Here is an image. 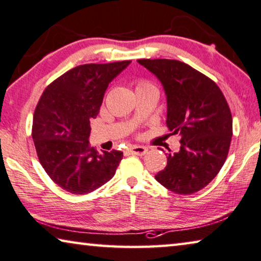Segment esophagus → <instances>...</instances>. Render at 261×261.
I'll return each mask as SVG.
<instances>
[{
  "label": "esophagus",
  "instance_id": "34e87169",
  "mask_svg": "<svg viewBox=\"0 0 261 261\" xmlns=\"http://www.w3.org/2000/svg\"><path fill=\"white\" fill-rule=\"evenodd\" d=\"M148 151V148L146 146H131L126 150V153L129 154H134V155H144L146 154Z\"/></svg>",
  "mask_w": 261,
  "mask_h": 261
}]
</instances>
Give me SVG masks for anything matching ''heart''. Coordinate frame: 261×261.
Segmentation results:
<instances>
[{
  "mask_svg": "<svg viewBox=\"0 0 261 261\" xmlns=\"http://www.w3.org/2000/svg\"><path fill=\"white\" fill-rule=\"evenodd\" d=\"M150 88H155V87H154V85L151 84L150 81L144 80V79H142V80H139V81L137 82V86H136V90L150 89Z\"/></svg>",
  "mask_w": 261,
  "mask_h": 261,
  "instance_id": "obj_1",
  "label": "heart"
}]
</instances>
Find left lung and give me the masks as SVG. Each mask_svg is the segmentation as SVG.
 Wrapping results in <instances>:
<instances>
[{"label": "left lung", "instance_id": "obj_1", "mask_svg": "<svg viewBox=\"0 0 261 261\" xmlns=\"http://www.w3.org/2000/svg\"><path fill=\"white\" fill-rule=\"evenodd\" d=\"M164 86L167 121L179 135V152L166 153L167 165L154 177L173 193L188 195L204 188L221 171L232 137V116L216 82L173 59H139Z\"/></svg>", "mask_w": 261, "mask_h": 261}]
</instances>
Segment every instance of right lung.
Listing matches in <instances>:
<instances>
[{
  "label": "right lung",
  "instance_id": "right-lung-1",
  "mask_svg": "<svg viewBox=\"0 0 261 261\" xmlns=\"http://www.w3.org/2000/svg\"><path fill=\"white\" fill-rule=\"evenodd\" d=\"M130 63L76 66L41 94L34 114L32 138L40 165L66 192L92 193L115 175L123 152L98 153L90 146V121L96 118L110 81Z\"/></svg>",
  "mask_w": 261,
  "mask_h": 261
}]
</instances>
